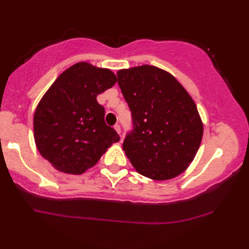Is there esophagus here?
I'll return each instance as SVG.
<instances>
[{
  "mask_svg": "<svg viewBox=\"0 0 249 249\" xmlns=\"http://www.w3.org/2000/svg\"><path fill=\"white\" fill-rule=\"evenodd\" d=\"M114 128H115V130H116L117 133L121 134V126H120L119 124H115V125H114Z\"/></svg>",
  "mask_w": 249,
  "mask_h": 249,
  "instance_id": "34e87169",
  "label": "esophagus"
}]
</instances>
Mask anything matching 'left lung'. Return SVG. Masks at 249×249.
Segmentation results:
<instances>
[{"label": "left lung", "instance_id": "left-lung-1", "mask_svg": "<svg viewBox=\"0 0 249 249\" xmlns=\"http://www.w3.org/2000/svg\"><path fill=\"white\" fill-rule=\"evenodd\" d=\"M117 83L132 112L123 149L133 167L154 180L182 174L203 135L195 101L174 75L154 66L117 71Z\"/></svg>", "mask_w": 249, "mask_h": 249}]
</instances>
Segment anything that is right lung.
<instances>
[{"label":"right lung","instance_id":"right-lung-1","mask_svg":"<svg viewBox=\"0 0 249 249\" xmlns=\"http://www.w3.org/2000/svg\"><path fill=\"white\" fill-rule=\"evenodd\" d=\"M116 82L108 69L78 62L64 71L40 100L34 115L37 149L57 170L80 175L99 161L115 129L105 124L96 96Z\"/></svg>","mask_w":249,"mask_h":249}]
</instances>
